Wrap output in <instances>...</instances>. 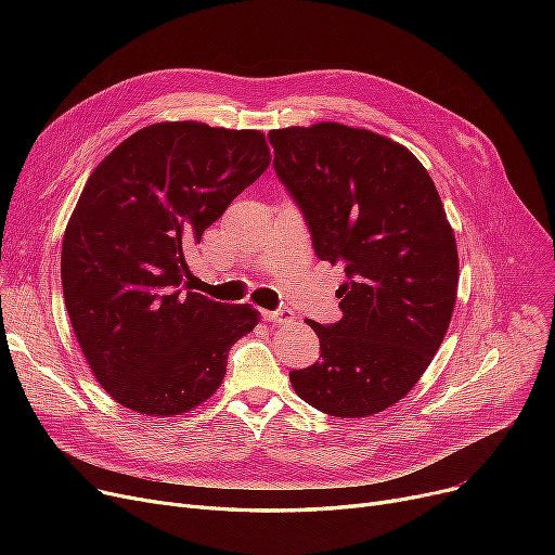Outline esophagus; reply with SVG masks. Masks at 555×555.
I'll return each instance as SVG.
<instances>
[{
  "label": "esophagus",
  "instance_id": "34e87169",
  "mask_svg": "<svg viewBox=\"0 0 555 555\" xmlns=\"http://www.w3.org/2000/svg\"><path fill=\"white\" fill-rule=\"evenodd\" d=\"M262 319H266V322H274V324H289V322H295V312L287 310V308L266 310V312H262Z\"/></svg>",
  "mask_w": 555,
  "mask_h": 555
}]
</instances>
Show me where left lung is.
<instances>
[{
	"instance_id": "8db88e82",
	"label": "left lung",
	"mask_w": 555,
	"mask_h": 555,
	"mask_svg": "<svg viewBox=\"0 0 555 555\" xmlns=\"http://www.w3.org/2000/svg\"><path fill=\"white\" fill-rule=\"evenodd\" d=\"M274 170L312 233L341 266V319L324 326L319 362L289 371L314 410L366 418L414 389L448 333L459 254L439 191L404 145L333 121L272 130Z\"/></svg>"
}]
</instances>
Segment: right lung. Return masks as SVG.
<instances>
[{
  "mask_svg": "<svg viewBox=\"0 0 555 555\" xmlns=\"http://www.w3.org/2000/svg\"><path fill=\"white\" fill-rule=\"evenodd\" d=\"M266 134L145 126L94 168L67 222L63 295L99 385L137 414L180 416L222 385L249 304L189 293L186 254L270 166Z\"/></svg>",
  "mask_w": 555,
  "mask_h": 555,
  "instance_id": "add662e5",
  "label": "right lung"
}]
</instances>
